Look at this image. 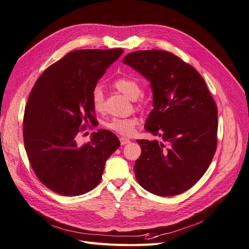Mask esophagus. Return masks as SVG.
<instances>
[{
    "instance_id": "1",
    "label": "esophagus",
    "mask_w": 249,
    "mask_h": 249,
    "mask_svg": "<svg viewBox=\"0 0 249 249\" xmlns=\"http://www.w3.org/2000/svg\"><path fill=\"white\" fill-rule=\"evenodd\" d=\"M120 142H121V145H127V143L130 142V140L126 138H120Z\"/></svg>"
}]
</instances>
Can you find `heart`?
<instances>
[{
  "label": "heart",
  "mask_w": 249,
  "mask_h": 249,
  "mask_svg": "<svg viewBox=\"0 0 249 249\" xmlns=\"http://www.w3.org/2000/svg\"><path fill=\"white\" fill-rule=\"evenodd\" d=\"M113 86L116 89L127 96L128 98L132 100L138 99L142 93V87L140 83L136 79L130 77V76H120L117 79H115ZM91 103L93 106V108L96 111H102L104 108V93L102 88L99 86H96L93 88L91 92ZM140 108L142 107V103H139L138 106ZM139 120L135 117H129V118H111L109 121H107L104 124V127L107 129L114 131L116 133H119L121 135H130L134 131L135 126L138 125Z\"/></svg>",
  "instance_id": "heart-1"
}]
</instances>
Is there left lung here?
I'll return each instance as SVG.
<instances>
[{
    "label": "left lung",
    "mask_w": 249,
    "mask_h": 249,
    "mask_svg": "<svg viewBox=\"0 0 249 249\" xmlns=\"http://www.w3.org/2000/svg\"><path fill=\"white\" fill-rule=\"evenodd\" d=\"M123 63L151 82L154 108L146 130L162 142L138 140L136 181L151 194L172 196L203 177L217 147V107L196 69L158 50L128 53Z\"/></svg>",
    "instance_id": "1"
}]
</instances>
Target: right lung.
<instances>
[{"label": "right lung", "instance_id": "add662e5", "mask_svg": "<svg viewBox=\"0 0 249 249\" xmlns=\"http://www.w3.org/2000/svg\"><path fill=\"white\" fill-rule=\"evenodd\" d=\"M123 52L72 51L47 67L30 93L22 123L25 149L36 177L59 195L75 196L94 189L120 146L117 135L106 129L82 146L77 139L96 122L93 88Z\"/></svg>", "mask_w": 249, "mask_h": 249}]
</instances>
